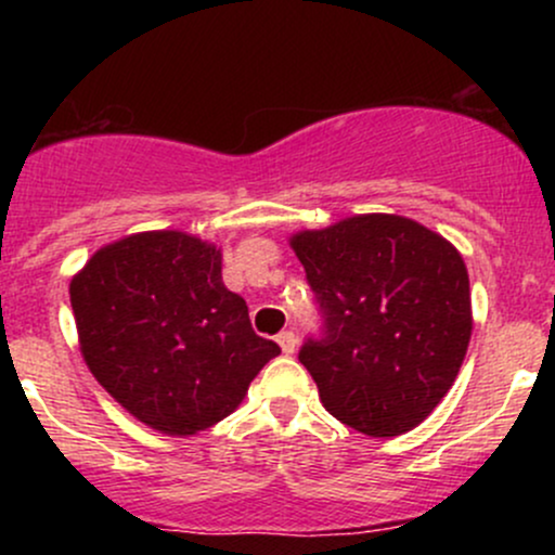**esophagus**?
Masks as SVG:
<instances>
[{"mask_svg": "<svg viewBox=\"0 0 555 555\" xmlns=\"http://www.w3.org/2000/svg\"><path fill=\"white\" fill-rule=\"evenodd\" d=\"M276 341H279V347H282V352L284 354H292L297 349V336H295V331H282V334L276 336Z\"/></svg>", "mask_w": 555, "mask_h": 555, "instance_id": "obj_1", "label": "esophagus"}]
</instances>
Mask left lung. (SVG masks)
<instances>
[{"mask_svg":"<svg viewBox=\"0 0 555 555\" xmlns=\"http://www.w3.org/2000/svg\"><path fill=\"white\" fill-rule=\"evenodd\" d=\"M289 245L323 318L321 336L299 349L323 406L373 438L423 423L454 386L473 336L460 250L397 214L349 216Z\"/></svg>","mask_w":555,"mask_h":555,"instance_id":"8db88e82","label":"left lung"}]
</instances>
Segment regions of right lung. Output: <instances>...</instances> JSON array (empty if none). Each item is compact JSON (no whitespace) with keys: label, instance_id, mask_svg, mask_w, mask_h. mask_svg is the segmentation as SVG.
Here are the masks:
<instances>
[{"label":"right lung","instance_id":"right-lung-1","mask_svg":"<svg viewBox=\"0 0 555 555\" xmlns=\"http://www.w3.org/2000/svg\"><path fill=\"white\" fill-rule=\"evenodd\" d=\"M80 352L119 404L167 436L232 415L282 349L221 282V250L175 232L112 242L69 282Z\"/></svg>","mask_w":555,"mask_h":555}]
</instances>
